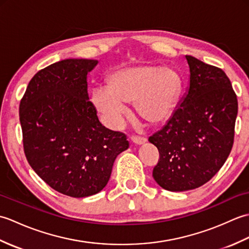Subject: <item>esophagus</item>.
<instances>
[{
    "instance_id": "34e87169",
    "label": "esophagus",
    "mask_w": 249,
    "mask_h": 249,
    "mask_svg": "<svg viewBox=\"0 0 249 249\" xmlns=\"http://www.w3.org/2000/svg\"><path fill=\"white\" fill-rule=\"evenodd\" d=\"M131 141L134 142V143L136 144H144L146 142V138H144V137H139V136H133L131 137Z\"/></svg>"
}]
</instances>
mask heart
Instances as JSON below:
<instances>
[{
    "mask_svg": "<svg viewBox=\"0 0 249 249\" xmlns=\"http://www.w3.org/2000/svg\"><path fill=\"white\" fill-rule=\"evenodd\" d=\"M181 89V75L174 67L137 65L111 73L107 87L93 89L92 102L112 128L123 124L124 104L131 103L141 120L160 125L170 119Z\"/></svg>",
    "mask_w": 249,
    "mask_h": 249,
    "instance_id": "b5f03b06",
    "label": "heart"
}]
</instances>
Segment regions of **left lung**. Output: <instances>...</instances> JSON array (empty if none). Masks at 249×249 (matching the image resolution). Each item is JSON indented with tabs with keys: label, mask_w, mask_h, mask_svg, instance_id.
<instances>
[{
	"label": "left lung",
	"mask_w": 249,
	"mask_h": 249,
	"mask_svg": "<svg viewBox=\"0 0 249 249\" xmlns=\"http://www.w3.org/2000/svg\"><path fill=\"white\" fill-rule=\"evenodd\" d=\"M189 87L163 127L149 138L160 152L153 178L163 189L185 192L209 182L228 158L237 98L223 70L186 55Z\"/></svg>",
	"instance_id": "1"
}]
</instances>
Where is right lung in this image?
Segmentation results:
<instances>
[{"instance_id": "right-lung-1", "label": "right lung", "mask_w": 249, "mask_h": 249, "mask_svg": "<svg viewBox=\"0 0 249 249\" xmlns=\"http://www.w3.org/2000/svg\"><path fill=\"white\" fill-rule=\"evenodd\" d=\"M96 60L67 59L39 71L20 102L23 149L32 169L56 192L73 198L99 193L126 136L102 125L89 102L88 73Z\"/></svg>"}]
</instances>
